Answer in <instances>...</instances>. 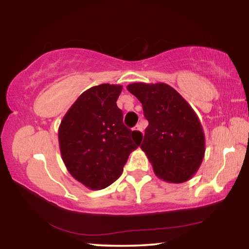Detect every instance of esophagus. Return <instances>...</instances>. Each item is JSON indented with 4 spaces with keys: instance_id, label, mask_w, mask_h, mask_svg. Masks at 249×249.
<instances>
[{
    "instance_id": "1",
    "label": "esophagus",
    "mask_w": 249,
    "mask_h": 249,
    "mask_svg": "<svg viewBox=\"0 0 249 249\" xmlns=\"http://www.w3.org/2000/svg\"><path fill=\"white\" fill-rule=\"evenodd\" d=\"M135 130H138V132H141V133H142V124H138V125H136V127L134 128Z\"/></svg>"
}]
</instances>
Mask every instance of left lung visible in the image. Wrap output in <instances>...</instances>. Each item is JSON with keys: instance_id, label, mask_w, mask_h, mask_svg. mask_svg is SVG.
Here are the masks:
<instances>
[{"instance_id": "1", "label": "left lung", "mask_w": 249, "mask_h": 249, "mask_svg": "<svg viewBox=\"0 0 249 249\" xmlns=\"http://www.w3.org/2000/svg\"><path fill=\"white\" fill-rule=\"evenodd\" d=\"M126 88L140 100L148 121L141 148L155 175L169 183L190 180L205 154L203 127L195 109L167 83L135 82Z\"/></svg>"}]
</instances>
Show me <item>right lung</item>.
Masks as SVG:
<instances>
[{
    "label": "right lung",
    "instance_id": "obj_1",
    "mask_svg": "<svg viewBox=\"0 0 249 249\" xmlns=\"http://www.w3.org/2000/svg\"><path fill=\"white\" fill-rule=\"evenodd\" d=\"M123 87L103 83L75 100L58 129L61 158L73 178L90 190H102L120 178L142 134L126 128L117 107Z\"/></svg>",
    "mask_w": 249,
    "mask_h": 249
}]
</instances>
